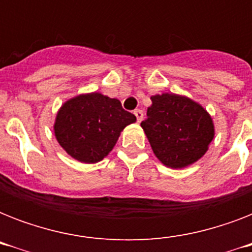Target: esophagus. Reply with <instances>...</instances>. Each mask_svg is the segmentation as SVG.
I'll use <instances>...</instances> for the list:
<instances>
[{
    "label": "esophagus",
    "mask_w": 252,
    "mask_h": 252,
    "mask_svg": "<svg viewBox=\"0 0 252 252\" xmlns=\"http://www.w3.org/2000/svg\"><path fill=\"white\" fill-rule=\"evenodd\" d=\"M133 114H134V116H136V119H137V122L141 123L142 119H144V112H142L141 110H134Z\"/></svg>",
    "instance_id": "esophagus-1"
}]
</instances>
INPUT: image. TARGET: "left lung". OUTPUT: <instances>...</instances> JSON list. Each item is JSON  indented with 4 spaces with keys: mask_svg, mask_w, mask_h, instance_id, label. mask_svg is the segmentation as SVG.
<instances>
[{
    "mask_svg": "<svg viewBox=\"0 0 252 252\" xmlns=\"http://www.w3.org/2000/svg\"><path fill=\"white\" fill-rule=\"evenodd\" d=\"M141 123L157 158L168 167L192 165L203 157L215 136L211 116L191 99L175 94L152 96Z\"/></svg>",
    "mask_w": 252,
    "mask_h": 252,
    "instance_id": "1",
    "label": "left lung"
}]
</instances>
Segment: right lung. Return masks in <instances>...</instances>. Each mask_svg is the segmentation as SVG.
Listing matches in <instances>:
<instances>
[{"mask_svg": "<svg viewBox=\"0 0 252 252\" xmlns=\"http://www.w3.org/2000/svg\"><path fill=\"white\" fill-rule=\"evenodd\" d=\"M136 122L118 99L99 93L80 95L61 107L55 134L69 156L85 163L102 161L118 141L120 132Z\"/></svg>", "mask_w": 252, "mask_h": 252, "instance_id": "obj_1", "label": "right lung"}]
</instances>
